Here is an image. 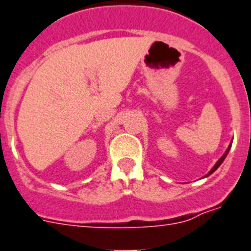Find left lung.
I'll return each mask as SVG.
<instances>
[{"mask_svg":"<svg viewBox=\"0 0 251 251\" xmlns=\"http://www.w3.org/2000/svg\"><path fill=\"white\" fill-rule=\"evenodd\" d=\"M230 149H231V145H230V146H228V149H227V150H226V152H225L224 155H222V157H221V158H220V160H218V161H217V162H216V164H215V166H213V168H212V169H211V171H209L208 174L205 175V176H209V175H211V174H212V173H215V171H216V170H217V169H218V168H220V165H221V164H222V162H224V160H225V158H226V156H227V153H228V151H230Z\"/></svg>","mask_w":251,"mask_h":251,"instance_id":"8db88e82","label":"left lung"}]
</instances>
